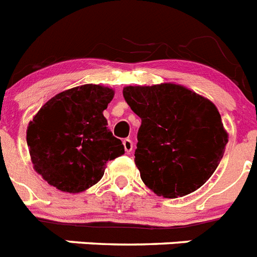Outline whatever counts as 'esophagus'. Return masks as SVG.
<instances>
[{"mask_svg": "<svg viewBox=\"0 0 257 257\" xmlns=\"http://www.w3.org/2000/svg\"><path fill=\"white\" fill-rule=\"evenodd\" d=\"M123 147H124V151L127 153H130L134 148V144H133V140L131 139H124L123 140Z\"/></svg>", "mask_w": 257, "mask_h": 257, "instance_id": "esophagus-1", "label": "esophagus"}]
</instances>
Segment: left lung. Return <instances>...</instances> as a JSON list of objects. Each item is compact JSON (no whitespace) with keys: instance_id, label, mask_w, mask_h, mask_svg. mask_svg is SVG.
Returning <instances> with one entry per match:
<instances>
[{"instance_id":"obj_1","label":"left lung","mask_w":257,"mask_h":257,"mask_svg":"<svg viewBox=\"0 0 257 257\" xmlns=\"http://www.w3.org/2000/svg\"><path fill=\"white\" fill-rule=\"evenodd\" d=\"M123 97L142 119L135 164L144 185L168 199L201 187L217 169L227 144L213 102L172 83L128 85Z\"/></svg>"}]
</instances>
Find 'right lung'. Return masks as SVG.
Returning a JSON list of instances; mask_svg holds the SVG:
<instances>
[{
    "mask_svg": "<svg viewBox=\"0 0 257 257\" xmlns=\"http://www.w3.org/2000/svg\"><path fill=\"white\" fill-rule=\"evenodd\" d=\"M114 91L84 84L52 97L27 127L34 169L60 191H85L102 178L107 161L124 153L102 111Z\"/></svg>",
    "mask_w": 257,
    "mask_h": 257,
    "instance_id": "right-lung-1",
    "label": "right lung"
}]
</instances>
